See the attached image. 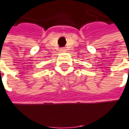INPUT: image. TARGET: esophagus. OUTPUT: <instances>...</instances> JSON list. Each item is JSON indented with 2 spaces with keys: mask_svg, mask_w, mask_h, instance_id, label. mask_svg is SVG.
I'll use <instances>...</instances> for the list:
<instances>
[{
  "mask_svg": "<svg viewBox=\"0 0 129 129\" xmlns=\"http://www.w3.org/2000/svg\"><path fill=\"white\" fill-rule=\"evenodd\" d=\"M60 51H61V52H66V49H65V48H61V49H60Z\"/></svg>",
  "mask_w": 129,
  "mask_h": 129,
  "instance_id": "34e87169",
  "label": "esophagus"
}]
</instances>
